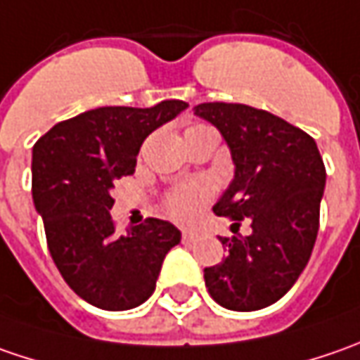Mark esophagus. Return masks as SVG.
I'll return each instance as SVG.
<instances>
[{"mask_svg": "<svg viewBox=\"0 0 360 360\" xmlns=\"http://www.w3.org/2000/svg\"><path fill=\"white\" fill-rule=\"evenodd\" d=\"M198 240V236L196 234H192V232H182V242H196Z\"/></svg>", "mask_w": 360, "mask_h": 360, "instance_id": "obj_1", "label": "esophagus"}]
</instances>
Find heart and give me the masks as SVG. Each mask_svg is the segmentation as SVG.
Returning a JSON list of instances; mask_svg holds the SVG:
<instances>
[{
    "mask_svg": "<svg viewBox=\"0 0 360 360\" xmlns=\"http://www.w3.org/2000/svg\"><path fill=\"white\" fill-rule=\"evenodd\" d=\"M200 128H208L204 124H196L188 131L200 130ZM208 202V188L204 184H180V186L172 188L164 194L162 206L166 210V214L172 220L180 222V224H192L196 222V218L200 216L204 204Z\"/></svg>",
    "mask_w": 360,
    "mask_h": 360,
    "instance_id": "1",
    "label": "heart"
}]
</instances>
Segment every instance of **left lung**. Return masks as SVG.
<instances>
[{
	"label": "left lung",
	"instance_id": "8db88e82",
	"mask_svg": "<svg viewBox=\"0 0 360 360\" xmlns=\"http://www.w3.org/2000/svg\"><path fill=\"white\" fill-rule=\"evenodd\" d=\"M224 136L234 180L214 214L240 224L248 236H220L229 256L204 269L210 297L230 311H258L283 298L311 258L319 234L326 170L316 142L286 120L244 104L196 105Z\"/></svg>",
	"mask_w": 360,
	"mask_h": 360
}]
</instances>
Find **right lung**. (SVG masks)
Masks as SVG:
<instances>
[{
  "label": "right lung",
  "mask_w": 360,
  "mask_h": 360,
  "mask_svg": "<svg viewBox=\"0 0 360 360\" xmlns=\"http://www.w3.org/2000/svg\"><path fill=\"white\" fill-rule=\"evenodd\" d=\"M186 108L182 100L96 108L35 142L32 194L49 255L70 288L98 309L140 307L156 288L164 256L180 242V230L160 218L118 234L110 192L134 174L146 138Z\"/></svg>",
  "instance_id": "1"
}]
</instances>
